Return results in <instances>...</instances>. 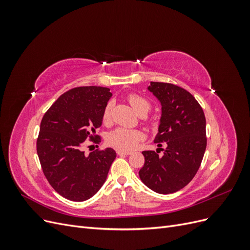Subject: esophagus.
I'll return each mask as SVG.
<instances>
[{
    "label": "esophagus",
    "instance_id": "34e87169",
    "mask_svg": "<svg viewBox=\"0 0 250 250\" xmlns=\"http://www.w3.org/2000/svg\"><path fill=\"white\" fill-rule=\"evenodd\" d=\"M117 154H118V155H130V154H131V152H130V151L117 150Z\"/></svg>",
    "mask_w": 250,
    "mask_h": 250
}]
</instances>
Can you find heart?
Instances as JSON below:
<instances>
[{"label":"heart","instance_id":"1","mask_svg":"<svg viewBox=\"0 0 250 250\" xmlns=\"http://www.w3.org/2000/svg\"><path fill=\"white\" fill-rule=\"evenodd\" d=\"M132 108L138 113L142 111H146L150 109V103L145 98L138 95V94H130L127 97ZM111 109H112V102L109 101L103 109L102 113V121L104 123H108L111 117ZM144 133L137 129H128V128L119 127L117 129L112 130L107 135V143L110 146L117 149L128 151L132 150L138 145L139 142L143 140Z\"/></svg>","mask_w":250,"mask_h":250}]
</instances>
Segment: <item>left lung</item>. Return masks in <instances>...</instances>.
<instances>
[{
  "mask_svg": "<svg viewBox=\"0 0 250 250\" xmlns=\"http://www.w3.org/2000/svg\"><path fill=\"white\" fill-rule=\"evenodd\" d=\"M148 90L162 105L154 142L167 144L163 155L143 151L145 164L141 180L158 194H172L185 188L197 173L207 148L206 117L194 96L183 87L150 82Z\"/></svg>",
  "mask_w": 250,
  "mask_h": 250,
  "instance_id": "obj_1",
  "label": "left lung"
}]
</instances>
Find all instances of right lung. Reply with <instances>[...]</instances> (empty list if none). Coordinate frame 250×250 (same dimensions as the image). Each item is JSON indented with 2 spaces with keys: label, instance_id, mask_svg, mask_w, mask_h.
<instances>
[{
  "label": "right lung",
  "instance_id": "right-lung-1",
  "mask_svg": "<svg viewBox=\"0 0 250 250\" xmlns=\"http://www.w3.org/2000/svg\"><path fill=\"white\" fill-rule=\"evenodd\" d=\"M101 86H80L60 96L44 113L36 143L44 176L52 188L72 201H84L106 180L116 151L106 148L88 155L86 139L94 142L102 113L112 94Z\"/></svg>",
  "mask_w": 250,
  "mask_h": 250
}]
</instances>
